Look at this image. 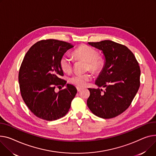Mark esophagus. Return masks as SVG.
<instances>
[{"label":"esophagus","mask_w":156,"mask_h":156,"mask_svg":"<svg viewBox=\"0 0 156 156\" xmlns=\"http://www.w3.org/2000/svg\"><path fill=\"white\" fill-rule=\"evenodd\" d=\"M76 89H77V91H81V90H82V88H81L78 87H76Z\"/></svg>","instance_id":"esophagus-1"}]
</instances>
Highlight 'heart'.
<instances>
[{"instance_id":"heart-1","label":"heart","mask_w":156,"mask_h":156,"mask_svg":"<svg viewBox=\"0 0 156 156\" xmlns=\"http://www.w3.org/2000/svg\"><path fill=\"white\" fill-rule=\"evenodd\" d=\"M73 55L76 60H82L87 63V69L93 73H99L104 66V61L98 55V52L93 48L87 45H81L75 49ZM73 62L67 55H64L59 59V66L63 72L69 73L73 69ZM91 79L90 73L76 74L69 78L72 84L79 87H84Z\"/></svg>"}]
</instances>
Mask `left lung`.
I'll list each match as a JSON object with an SVG mask.
<instances>
[{
  "label": "left lung",
  "instance_id": "8db88e82",
  "mask_svg": "<svg viewBox=\"0 0 156 156\" xmlns=\"http://www.w3.org/2000/svg\"><path fill=\"white\" fill-rule=\"evenodd\" d=\"M88 44L101 51L105 62L95 81V85L103 89L88 88L87 105L98 117H115L129 108L138 91L140 66L126 46L110 40Z\"/></svg>",
  "mask_w": 156,
  "mask_h": 156
}]
</instances>
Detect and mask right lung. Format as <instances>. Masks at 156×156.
Segmentation results:
<instances>
[{"label":"right lung","instance_id":"right-lung-1","mask_svg":"<svg viewBox=\"0 0 156 156\" xmlns=\"http://www.w3.org/2000/svg\"><path fill=\"white\" fill-rule=\"evenodd\" d=\"M73 45L65 41L46 39L38 41L26 54L19 72L22 98L34 115L48 121L64 117L76 94L75 86L67 84L58 93L56 86H66L60 77L63 71L59 59Z\"/></svg>","mask_w":156,"mask_h":156}]
</instances>
